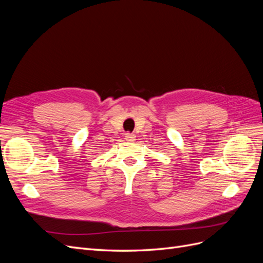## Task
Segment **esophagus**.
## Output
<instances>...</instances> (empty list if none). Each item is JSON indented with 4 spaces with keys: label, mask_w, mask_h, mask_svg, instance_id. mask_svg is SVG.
<instances>
[{
    "label": "esophagus",
    "mask_w": 263,
    "mask_h": 263,
    "mask_svg": "<svg viewBox=\"0 0 263 263\" xmlns=\"http://www.w3.org/2000/svg\"><path fill=\"white\" fill-rule=\"evenodd\" d=\"M135 138H136V136H135L134 134H129V133L125 134V140L126 141H134Z\"/></svg>",
    "instance_id": "esophagus-1"
}]
</instances>
